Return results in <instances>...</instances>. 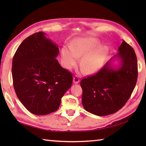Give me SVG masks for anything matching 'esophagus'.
<instances>
[{"mask_svg":"<svg viewBox=\"0 0 146 146\" xmlns=\"http://www.w3.org/2000/svg\"><path fill=\"white\" fill-rule=\"evenodd\" d=\"M73 83H75V84H78L80 82V79L78 78V77L77 76H75L73 77Z\"/></svg>","mask_w":146,"mask_h":146,"instance_id":"obj_1","label":"esophagus"}]
</instances>
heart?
Wrapping results in <instances>:
<instances>
[{"label":"heart","instance_id":"b5f03b06","mask_svg":"<svg viewBox=\"0 0 146 146\" xmlns=\"http://www.w3.org/2000/svg\"><path fill=\"white\" fill-rule=\"evenodd\" d=\"M100 44V40L95 38L82 37L73 39L69 48L63 47L61 50L62 60L64 66L70 68L76 64L81 58L80 66L86 74L97 72L103 66L107 58L109 48Z\"/></svg>","mask_w":146,"mask_h":146}]
</instances>
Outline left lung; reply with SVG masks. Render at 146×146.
Listing matches in <instances>:
<instances>
[{"label": "left lung", "mask_w": 146, "mask_h": 146, "mask_svg": "<svg viewBox=\"0 0 146 146\" xmlns=\"http://www.w3.org/2000/svg\"><path fill=\"white\" fill-rule=\"evenodd\" d=\"M118 53L93 76L83 78L82 104L88 112L105 116L117 112L131 97L137 80V61L135 51L123 41ZM119 61L118 66L113 64Z\"/></svg>", "instance_id": "left-lung-1"}]
</instances>
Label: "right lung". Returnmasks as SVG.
I'll list each match as a JSON object with an SVG mask.
<instances>
[{
  "label": "right lung",
  "instance_id": "add662e5",
  "mask_svg": "<svg viewBox=\"0 0 146 146\" xmlns=\"http://www.w3.org/2000/svg\"><path fill=\"white\" fill-rule=\"evenodd\" d=\"M59 48L38 32L19 46L12 60L13 85L18 98L31 113L44 115L60 107L61 98L72 85L73 76L56 59Z\"/></svg>",
  "mask_w": 146,
  "mask_h": 146
}]
</instances>
